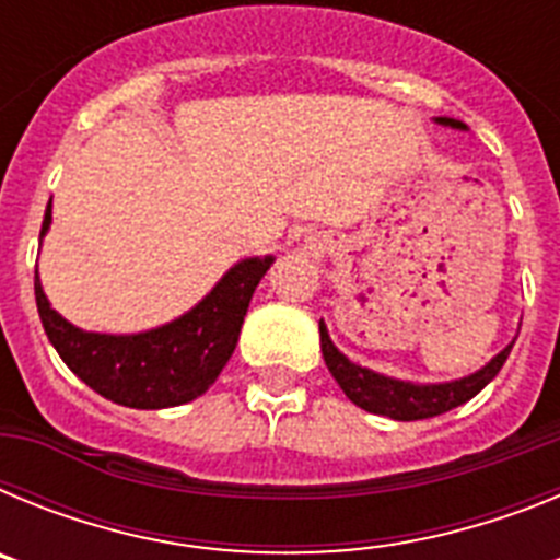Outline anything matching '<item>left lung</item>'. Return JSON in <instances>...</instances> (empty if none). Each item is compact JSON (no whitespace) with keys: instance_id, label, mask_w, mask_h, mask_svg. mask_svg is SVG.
<instances>
[{"instance_id":"obj_1","label":"left lung","mask_w":560,"mask_h":560,"mask_svg":"<svg viewBox=\"0 0 560 560\" xmlns=\"http://www.w3.org/2000/svg\"><path fill=\"white\" fill-rule=\"evenodd\" d=\"M434 122L446 128H457V131H468V126L463 120H454V117H434ZM319 348H323L330 375H334L336 384L345 389V395L353 400L355 407L393 420H423L448 412L454 407H463L465 400H471L474 395L482 393L497 378V373L502 370L508 355H511L513 341L508 348L499 350L477 373L454 381H438V384H418V381L393 378V375L361 368V364L350 361L330 341L328 325L323 319H319Z\"/></svg>"}]
</instances>
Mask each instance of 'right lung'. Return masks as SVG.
Masks as SVG:
<instances>
[{"instance_id":"add662e5","label":"right lung","mask_w":560,"mask_h":560,"mask_svg":"<svg viewBox=\"0 0 560 560\" xmlns=\"http://www.w3.org/2000/svg\"><path fill=\"white\" fill-rule=\"evenodd\" d=\"M49 224L52 199L44 212L42 241ZM271 264V255L237 260L190 311L140 334L78 328L49 305L36 271L38 316L63 364L97 395L128 409L179 407L205 395L219 378L237 345L252 294Z\"/></svg>"}]
</instances>
